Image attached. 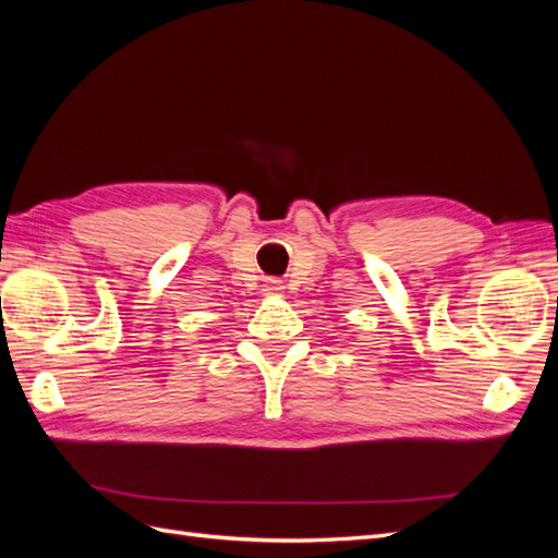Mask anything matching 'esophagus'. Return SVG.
Here are the masks:
<instances>
[{"mask_svg": "<svg viewBox=\"0 0 558 558\" xmlns=\"http://www.w3.org/2000/svg\"><path fill=\"white\" fill-rule=\"evenodd\" d=\"M265 291H267V293H279V291H281V281L269 279V281L265 283Z\"/></svg>", "mask_w": 558, "mask_h": 558, "instance_id": "esophagus-1", "label": "esophagus"}]
</instances>
